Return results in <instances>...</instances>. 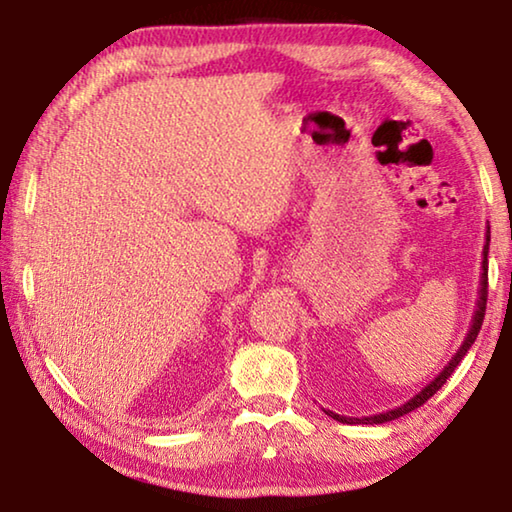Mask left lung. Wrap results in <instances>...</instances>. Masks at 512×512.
I'll return each instance as SVG.
<instances>
[{
	"mask_svg": "<svg viewBox=\"0 0 512 512\" xmlns=\"http://www.w3.org/2000/svg\"><path fill=\"white\" fill-rule=\"evenodd\" d=\"M488 248H490V228L485 230V246H483V262H481V284H479V300H476V309H474V316H472V325H470V332H467L465 341L461 348H458V352L454 354L452 359H449L447 366L438 372V377H433L427 386L422 388V391L418 395H413L409 402H404L402 406H397V409H391L386 413H377V415H363V418H348V415H339L334 411H325L329 418L339 420L343 424H384V422H391V420H397L402 418V415L411 413L418 409V406H422L424 402L429 400V397L438 391V388H443V384L447 381V377L452 375V372L456 370L458 363H461V359L467 354V350L472 348V343L476 341V336H479V329L483 325V316H485V302H488Z\"/></svg>",
	"mask_w": 512,
	"mask_h": 512,
	"instance_id": "8db88e82",
	"label": "left lung"
}]
</instances>
